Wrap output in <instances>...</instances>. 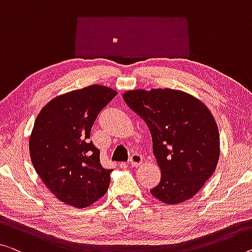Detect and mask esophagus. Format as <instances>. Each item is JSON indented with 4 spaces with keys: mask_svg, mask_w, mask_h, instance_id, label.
Segmentation results:
<instances>
[{
    "mask_svg": "<svg viewBox=\"0 0 252 252\" xmlns=\"http://www.w3.org/2000/svg\"><path fill=\"white\" fill-rule=\"evenodd\" d=\"M142 163H143V158H142L141 154L135 153V154H133V156L130 157V158H129V164H130L131 166H139Z\"/></svg>",
    "mask_w": 252,
    "mask_h": 252,
    "instance_id": "34e87169",
    "label": "esophagus"
}]
</instances>
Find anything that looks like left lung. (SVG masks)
I'll use <instances>...</instances> for the list:
<instances>
[{
	"instance_id": "8db88e82",
	"label": "left lung",
	"mask_w": 252,
	"mask_h": 252,
	"mask_svg": "<svg viewBox=\"0 0 252 252\" xmlns=\"http://www.w3.org/2000/svg\"><path fill=\"white\" fill-rule=\"evenodd\" d=\"M123 98L152 136L161 181L151 193L168 205L192 198L220 158L219 128L211 110L196 96L168 88L128 90Z\"/></svg>"
}]
</instances>
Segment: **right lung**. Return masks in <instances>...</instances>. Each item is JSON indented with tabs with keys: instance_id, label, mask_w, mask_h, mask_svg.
<instances>
[{
	"instance_id": "add662e5",
	"label": "right lung",
	"mask_w": 252,
	"mask_h": 252,
	"mask_svg": "<svg viewBox=\"0 0 252 252\" xmlns=\"http://www.w3.org/2000/svg\"><path fill=\"white\" fill-rule=\"evenodd\" d=\"M117 94L99 84L57 95L42 107L29 137L33 168L57 199L75 208L94 204L106 193L111 169L100 162L90 142L96 116Z\"/></svg>"
}]
</instances>
